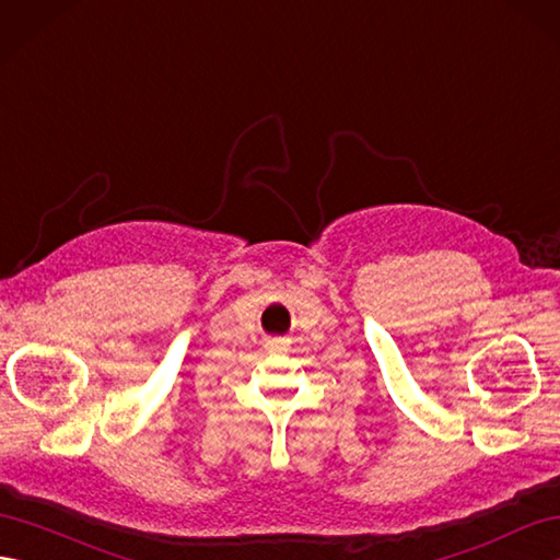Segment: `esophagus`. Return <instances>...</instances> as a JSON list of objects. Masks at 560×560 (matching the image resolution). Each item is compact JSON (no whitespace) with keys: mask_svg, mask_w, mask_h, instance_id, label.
Returning a JSON list of instances; mask_svg holds the SVG:
<instances>
[{"mask_svg":"<svg viewBox=\"0 0 560 560\" xmlns=\"http://www.w3.org/2000/svg\"><path fill=\"white\" fill-rule=\"evenodd\" d=\"M268 351H284L288 349V339H282V337H276V339H268Z\"/></svg>","mask_w":560,"mask_h":560,"instance_id":"34e87169","label":"esophagus"}]
</instances>
